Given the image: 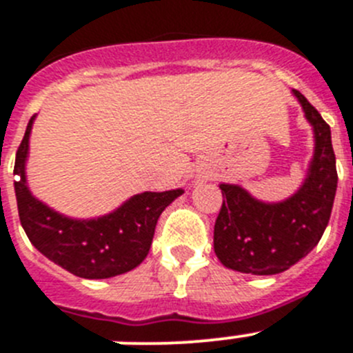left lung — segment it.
Returning <instances> with one entry per match:
<instances>
[{"instance_id": "8db88e82", "label": "left lung", "mask_w": 353, "mask_h": 353, "mask_svg": "<svg viewBox=\"0 0 353 353\" xmlns=\"http://www.w3.org/2000/svg\"><path fill=\"white\" fill-rule=\"evenodd\" d=\"M313 128L315 148L301 187L283 201L266 203L236 183H221L224 203L213 248L229 270L276 274L310 254L324 234L334 203L338 173L331 128L308 99L292 89Z\"/></svg>"}]
</instances>
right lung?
<instances>
[{
	"mask_svg": "<svg viewBox=\"0 0 353 353\" xmlns=\"http://www.w3.org/2000/svg\"><path fill=\"white\" fill-rule=\"evenodd\" d=\"M34 117L28 122L14 168L19 176L14 183L19 216L29 241L52 263L87 280L117 276L140 266L150 250L157 219L183 189L134 194L113 212L94 219L63 215L34 198L26 179Z\"/></svg>",
	"mask_w": 353,
	"mask_h": 353,
	"instance_id": "1",
	"label": "right lung"
}]
</instances>
